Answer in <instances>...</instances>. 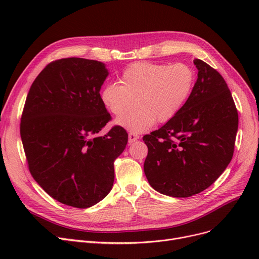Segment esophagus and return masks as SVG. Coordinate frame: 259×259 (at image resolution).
Instances as JSON below:
<instances>
[{
	"mask_svg": "<svg viewBox=\"0 0 259 259\" xmlns=\"http://www.w3.org/2000/svg\"><path fill=\"white\" fill-rule=\"evenodd\" d=\"M140 139V135H138L137 133H133V132H130L129 133V137H128V141L129 143H133L135 141H138Z\"/></svg>",
	"mask_w": 259,
	"mask_h": 259,
	"instance_id": "1",
	"label": "esophagus"
}]
</instances>
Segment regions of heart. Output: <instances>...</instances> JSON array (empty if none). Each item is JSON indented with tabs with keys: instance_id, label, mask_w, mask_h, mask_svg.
<instances>
[{
	"instance_id": "b5f03b06",
	"label": "heart",
	"mask_w": 259,
	"mask_h": 259,
	"mask_svg": "<svg viewBox=\"0 0 259 259\" xmlns=\"http://www.w3.org/2000/svg\"><path fill=\"white\" fill-rule=\"evenodd\" d=\"M119 83L106 84L101 90V101L112 114L119 116L129 110L135 100L138 107L118 117L116 124L141 133L155 121H169L181 111L194 87L195 73L184 63L169 66L138 62L122 70Z\"/></svg>"
}]
</instances>
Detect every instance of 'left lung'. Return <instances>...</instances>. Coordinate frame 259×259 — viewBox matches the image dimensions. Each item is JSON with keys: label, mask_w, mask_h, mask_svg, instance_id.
Returning <instances> with one entry per match:
<instances>
[{"label": "left lung", "mask_w": 259, "mask_h": 259, "mask_svg": "<svg viewBox=\"0 0 259 259\" xmlns=\"http://www.w3.org/2000/svg\"><path fill=\"white\" fill-rule=\"evenodd\" d=\"M181 111L143 138L148 147L144 171L157 192L189 197L209 188L232 159L238 113L224 77L201 60Z\"/></svg>", "instance_id": "8db88e82"}]
</instances>
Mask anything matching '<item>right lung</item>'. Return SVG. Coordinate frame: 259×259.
Returning <instances> with one entry per match:
<instances>
[{"label": "right lung", "mask_w": 259, "mask_h": 259, "mask_svg": "<svg viewBox=\"0 0 259 259\" xmlns=\"http://www.w3.org/2000/svg\"><path fill=\"white\" fill-rule=\"evenodd\" d=\"M105 64L68 58L48 64L27 94L21 139L34 181L52 198L86 209L105 198L114 182V160L128 134L114 126L98 133L111 119L100 90Z\"/></svg>", "instance_id": "right-lung-1"}]
</instances>
